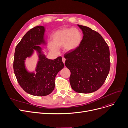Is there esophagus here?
<instances>
[{
  "mask_svg": "<svg viewBox=\"0 0 128 128\" xmlns=\"http://www.w3.org/2000/svg\"><path fill=\"white\" fill-rule=\"evenodd\" d=\"M65 60H66V59H65L64 58H62V61H63V62L64 64L65 62Z\"/></svg>",
  "mask_w": 128,
  "mask_h": 128,
  "instance_id": "obj_1",
  "label": "esophagus"
}]
</instances>
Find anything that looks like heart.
<instances>
[{"mask_svg": "<svg viewBox=\"0 0 128 128\" xmlns=\"http://www.w3.org/2000/svg\"><path fill=\"white\" fill-rule=\"evenodd\" d=\"M82 40V32L72 28H63L54 32L50 44L51 51L57 53L59 48L63 46L66 52L75 50L80 46Z\"/></svg>", "mask_w": 128, "mask_h": 128, "instance_id": "b5f03b06", "label": "heart"}]
</instances>
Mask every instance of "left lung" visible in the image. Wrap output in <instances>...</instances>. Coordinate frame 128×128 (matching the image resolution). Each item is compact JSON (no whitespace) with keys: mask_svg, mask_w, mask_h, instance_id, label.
<instances>
[{"mask_svg":"<svg viewBox=\"0 0 128 128\" xmlns=\"http://www.w3.org/2000/svg\"><path fill=\"white\" fill-rule=\"evenodd\" d=\"M77 25L83 33L82 42L77 49L64 55L65 64L70 71L72 89L78 93H90L100 89L108 76L110 49L98 32Z\"/></svg>","mask_w":128,"mask_h":128,"instance_id":"left-lung-1","label":"left lung"}]
</instances>
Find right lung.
Masks as SVG:
<instances>
[{"mask_svg":"<svg viewBox=\"0 0 128 128\" xmlns=\"http://www.w3.org/2000/svg\"><path fill=\"white\" fill-rule=\"evenodd\" d=\"M46 28L37 26L27 32L16 46L13 70L18 82L27 93L34 96H46L53 91L55 78L63 68L62 57L54 60L46 58L40 46H46ZM36 52L38 56L35 72L30 71L25 64L26 58H30Z\"/></svg>","mask_w":128,"mask_h":128,"instance_id":"obj_1","label":"right lung"}]
</instances>
